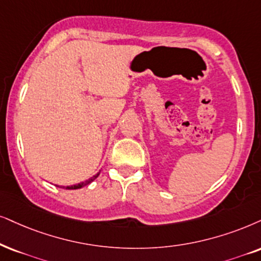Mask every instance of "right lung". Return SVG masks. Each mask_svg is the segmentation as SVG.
I'll return each instance as SVG.
<instances>
[{
	"label": "right lung",
	"instance_id": "right-lung-1",
	"mask_svg": "<svg viewBox=\"0 0 261 261\" xmlns=\"http://www.w3.org/2000/svg\"><path fill=\"white\" fill-rule=\"evenodd\" d=\"M98 174H100V173L95 174V176H92L91 178H89V179H88V180H85V182L78 183V184H75V186H70V187H66V189H81V188H83V187H85V186H88V184H90L91 182H94V180L96 179V178L98 177Z\"/></svg>",
	"mask_w": 261,
	"mask_h": 261
}]
</instances>
